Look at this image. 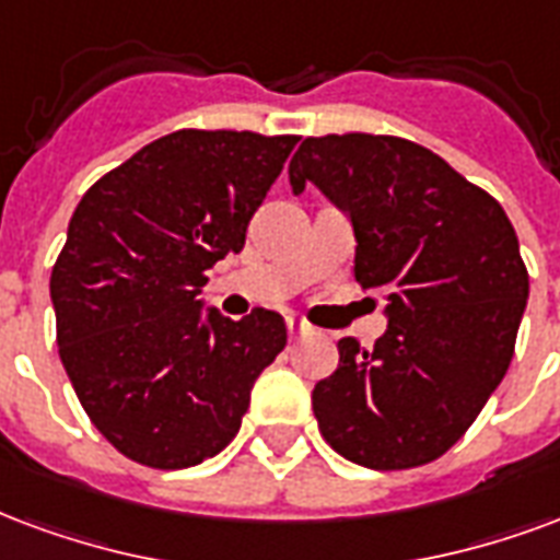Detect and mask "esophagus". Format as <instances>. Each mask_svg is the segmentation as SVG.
Instances as JSON below:
<instances>
[{
	"label": "esophagus",
	"instance_id": "1",
	"mask_svg": "<svg viewBox=\"0 0 560 560\" xmlns=\"http://www.w3.org/2000/svg\"><path fill=\"white\" fill-rule=\"evenodd\" d=\"M288 332H291V338H300V335L312 332V326L302 320L300 314H288Z\"/></svg>",
	"mask_w": 560,
	"mask_h": 560
}]
</instances>
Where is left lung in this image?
Returning <instances> with one entry per match:
<instances>
[{
  "label": "left lung",
  "mask_w": 560,
  "mask_h": 560,
  "mask_svg": "<svg viewBox=\"0 0 560 560\" xmlns=\"http://www.w3.org/2000/svg\"><path fill=\"white\" fill-rule=\"evenodd\" d=\"M288 175L293 196L314 184L347 213L355 281L385 293L374 350L341 338L335 374L314 385L323 439L380 471L442 457L513 359L528 272L511 219L442 156L397 136L305 139Z\"/></svg>",
  "instance_id": "left-lung-1"
}]
</instances>
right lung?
Instances as JSON below:
<instances>
[{
  "mask_svg": "<svg viewBox=\"0 0 560 560\" xmlns=\"http://www.w3.org/2000/svg\"><path fill=\"white\" fill-rule=\"evenodd\" d=\"M300 136L177 130L82 196L49 279L59 355L124 457L189 469L237 436L252 385L284 350L281 314L228 320L207 269L246 243Z\"/></svg>",
  "mask_w": 560,
  "mask_h": 560,
  "instance_id": "1",
  "label": "right lung"
}]
</instances>
